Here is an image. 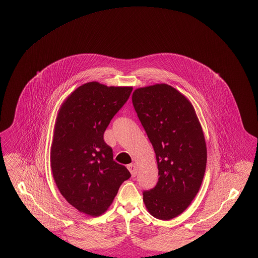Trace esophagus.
<instances>
[{
    "mask_svg": "<svg viewBox=\"0 0 258 258\" xmlns=\"http://www.w3.org/2000/svg\"><path fill=\"white\" fill-rule=\"evenodd\" d=\"M128 170L130 171L132 177H135L137 175V167L135 164H130L128 165Z\"/></svg>",
    "mask_w": 258,
    "mask_h": 258,
    "instance_id": "obj_1",
    "label": "esophagus"
}]
</instances>
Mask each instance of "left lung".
<instances>
[{"mask_svg": "<svg viewBox=\"0 0 258 258\" xmlns=\"http://www.w3.org/2000/svg\"><path fill=\"white\" fill-rule=\"evenodd\" d=\"M132 102L156 154L159 180L143 191L148 212L163 221L181 215L197 196L207 166L204 132L191 103L162 83L138 88Z\"/></svg>", "mask_w": 258, "mask_h": 258, "instance_id": "8db88e82", "label": "left lung"}]
</instances>
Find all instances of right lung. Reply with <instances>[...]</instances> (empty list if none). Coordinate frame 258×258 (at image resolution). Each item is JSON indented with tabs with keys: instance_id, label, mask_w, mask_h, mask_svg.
Returning <instances> with one entry per match:
<instances>
[{
	"instance_id": "obj_1",
	"label": "right lung",
	"mask_w": 258,
	"mask_h": 258,
	"mask_svg": "<svg viewBox=\"0 0 258 258\" xmlns=\"http://www.w3.org/2000/svg\"><path fill=\"white\" fill-rule=\"evenodd\" d=\"M132 87L85 83L58 111L50 148V167L63 198L80 213L102 215L121 184L131 177L113 160L103 139L114 115L126 103Z\"/></svg>"
}]
</instances>
